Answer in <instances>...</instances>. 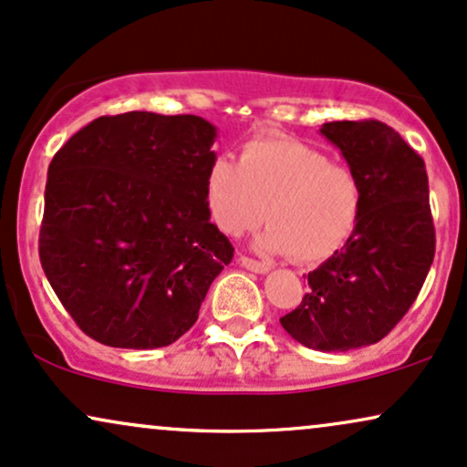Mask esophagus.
<instances>
[{
    "label": "esophagus",
    "instance_id": "34e87169",
    "mask_svg": "<svg viewBox=\"0 0 467 467\" xmlns=\"http://www.w3.org/2000/svg\"><path fill=\"white\" fill-rule=\"evenodd\" d=\"M239 263L241 265H244L245 269H250V272H254V274H267L269 267L267 263H261V261H254V258H250V256H239Z\"/></svg>",
    "mask_w": 467,
    "mask_h": 467
}]
</instances>
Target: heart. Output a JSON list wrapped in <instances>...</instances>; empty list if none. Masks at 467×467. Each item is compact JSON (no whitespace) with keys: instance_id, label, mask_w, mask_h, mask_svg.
I'll return each mask as SVG.
<instances>
[{"instance_id":"heart-1","label":"heart","mask_w":467,"mask_h":467,"mask_svg":"<svg viewBox=\"0 0 467 467\" xmlns=\"http://www.w3.org/2000/svg\"><path fill=\"white\" fill-rule=\"evenodd\" d=\"M211 222L226 237H241L263 219L269 228L258 248L319 263L337 254L355 233L361 189L346 167L296 139H252L239 165L226 156L211 162L204 178Z\"/></svg>"}]
</instances>
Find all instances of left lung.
I'll return each instance as SVG.
<instances>
[{
    "instance_id": "1",
    "label": "left lung",
    "mask_w": 467,
    "mask_h": 467,
    "mask_svg": "<svg viewBox=\"0 0 467 467\" xmlns=\"http://www.w3.org/2000/svg\"><path fill=\"white\" fill-rule=\"evenodd\" d=\"M341 151L361 189L355 233L308 272V291L280 324L302 346L348 352L372 346L400 322L435 256L429 176L420 154L380 121L319 128Z\"/></svg>"
}]
</instances>
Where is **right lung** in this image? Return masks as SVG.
<instances>
[{
    "label": "right lung",
    "instance_id": "right-lung-1",
    "mask_svg": "<svg viewBox=\"0 0 467 467\" xmlns=\"http://www.w3.org/2000/svg\"><path fill=\"white\" fill-rule=\"evenodd\" d=\"M215 139L202 117L132 110L84 126L49 162L41 265L99 344H173L233 261L204 195Z\"/></svg>",
    "mask_w": 467,
    "mask_h": 467
}]
</instances>
